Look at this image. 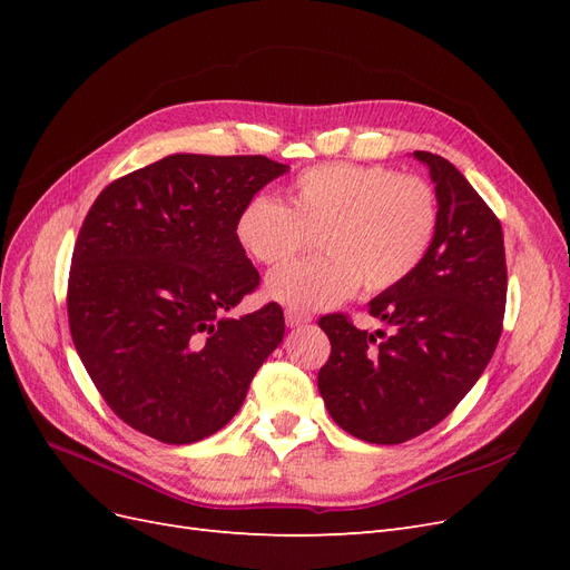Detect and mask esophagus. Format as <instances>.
<instances>
[{
	"instance_id": "1",
	"label": "esophagus",
	"mask_w": 570,
	"mask_h": 570,
	"mask_svg": "<svg viewBox=\"0 0 570 570\" xmlns=\"http://www.w3.org/2000/svg\"><path fill=\"white\" fill-rule=\"evenodd\" d=\"M308 321H312V316L304 314V312H297V308H287V312H285L287 327H299V325H304Z\"/></svg>"
}]
</instances>
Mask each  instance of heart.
<instances>
[{
    "instance_id": "b5f03b06",
    "label": "heart",
    "mask_w": 570,
    "mask_h": 570,
    "mask_svg": "<svg viewBox=\"0 0 570 570\" xmlns=\"http://www.w3.org/2000/svg\"><path fill=\"white\" fill-rule=\"evenodd\" d=\"M440 228L433 185L385 166L321 164L287 187V204L254 195L235 218L243 249L264 266L285 264L318 235L323 256L268 275L266 295L297 312L331 308L358 285L385 292L421 266Z\"/></svg>"
}]
</instances>
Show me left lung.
Instances as JSON below:
<instances>
[{
	"mask_svg": "<svg viewBox=\"0 0 570 570\" xmlns=\"http://www.w3.org/2000/svg\"><path fill=\"white\" fill-rule=\"evenodd\" d=\"M413 157L435 183L440 228L421 266L368 304L390 335L344 314L318 321L331 340L318 371L327 413L373 444L406 442L450 416L490 364L507 306L502 223L454 164Z\"/></svg>",
	"mask_w": 570,
	"mask_h": 570,
	"instance_id": "left-lung-1",
	"label": "left lung"
}]
</instances>
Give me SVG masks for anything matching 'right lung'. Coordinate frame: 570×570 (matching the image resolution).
Listing matches in <instances>:
<instances>
[{"instance_id": "obj_1", "label": "right lung", "mask_w": 570, "mask_h": 570, "mask_svg": "<svg viewBox=\"0 0 570 570\" xmlns=\"http://www.w3.org/2000/svg\"><path fill=\"white\" fill-rule=\"evenodd\" d=\"M287 168L170 154L90 206L68 275V325L95 387L130 428L166 444L214 435L283 342L275 302L239 318L228 312L258 285L235 218Z\"/></svg>"}]
</instances>
